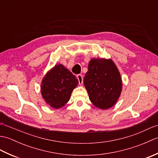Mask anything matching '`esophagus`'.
<instances>
[{"instance_id":"obj_1","label":"esophagus","mask_w":158,"mask_h":158,"mask_svg":"<svg viewBox=\"0 0 158 158\" xmlns=\"http://www.w3.org/2000/svg\"><path fill=\"white\" fill-rule=\"evenodd\" d=\"M77 79H78V81H79V83L80 85H81V84H83V76L81 75H77Z\"/></svg>"}]
</instances>
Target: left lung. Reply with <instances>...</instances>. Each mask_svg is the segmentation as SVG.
Returning a JSON list of instances; mask_svg holds the SVG:
<instances>
[{"label": "left lung", "mask_w": 158, "mask_h": 158, "mask_svg": "<svg viewBox=\"0 0 158 158\" xmlns=\"http://www.w3.org/2000/svg\"><path fill=\"white\" fill-rule=\"evenodd\" d=\"M83 83L90 101L102 110L115 105L122 90L120 73L111 59L92 58Z\"/></svg>", "instance_id": "8db88e82"}]
</instances>
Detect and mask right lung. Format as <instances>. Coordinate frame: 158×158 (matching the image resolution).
I'll return each mask as SVG.
<instances>
[{
	"instance_id": "add662e5",
	"label": "right lung",
	"mask_w": 158,
	"mask_h": 158,
	"mask_svg": "<svg viewBox=\"0 0 158 158\" xmlns=\"http://www.w3.org/2000/svg\"><path fill=\"white\" fill-rule=\"evenodd\" d=\"M78 84L76 77L59 64L49 70L42 79L41 95L48 105L58 109L69 102L73 90Z\"/></svg>"
}]
</instances>
